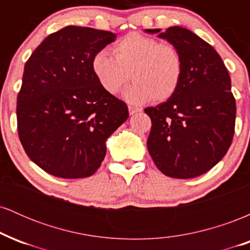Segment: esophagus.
Returning a JSON list of instances; mask_svg holds the SVG:
<instances>
[{"label":"esophagus","instance_id":"obj_1","mask_svg":"<svg viewBox=\"0 0 250 250\" xmlns=\"http://www.w3.org/2000/svg\"><path fill=\"white\" fill-rule=\"evenodd\" d=\"M128 110H129V114H130V115H134L135 113H139V111H141V109L135 108V107H133V105H129Z\"/></svg>","mask_w":250,"mask_h":250}]
</instances>
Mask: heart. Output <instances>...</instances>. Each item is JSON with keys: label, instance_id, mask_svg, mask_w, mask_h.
<instances>
[{"label": "heart", "instance_id": "b5f03b06", "mask_svg": "<svg viewBox=\"0 0 250 250\" xmlns=\"http://www.w3.org/2000/svg\"><path fill=\"white\" fill-rule=\"evenodd\" d=\"M114 56L107 50L94 55L91 69L100 85L116 95L129 80L125 96L130 103L165 102L174 96L183 77V57L179 48L154 37L131 33L113 47Z\"/></svg>", "mask_w": 250, "mask_h": 250}]
</instances>
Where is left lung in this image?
I'll use <instances>...</instances> for the list:
<instances>
[{"label":"left lung","mask_w":250,"mask_h":250,"mask_svg":"<svg viewBox=\"0 0 250 250\" xmlns=\"http://www.w3.org/2000/svg\"><path fill=\"white\" fill-rule=\"evenodd\" d=\"M147 31L179 48L185 65L174 96L145 109L151 120L148 151L161 173L193 179L219 163L233 141L236 103L230 76L216 50L193 31Z\"/></svg>","instance_id":"8db88e82"}]
</instances>
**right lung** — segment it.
Masks as SVG:
<instances>
[{
    "label": "right lung",
    "mask_w": 250,
    "mask_h": 250,
    "mask_svg": "<svg viewBox=\"0 0 250 250\" xmlns=\"http://www.w3.org/2000/svg\"><path fill=\"white\" fill-rule=\"evenodd\" d=\"M115 39L110 31L68 25L45 37L25 62L17 131L29 159L53 176H91L105 156V140L128 119L127 104L91 69L94 55Z\"/></svg>",
    "instance_id": "right-lung-1"
}]
</instances>
